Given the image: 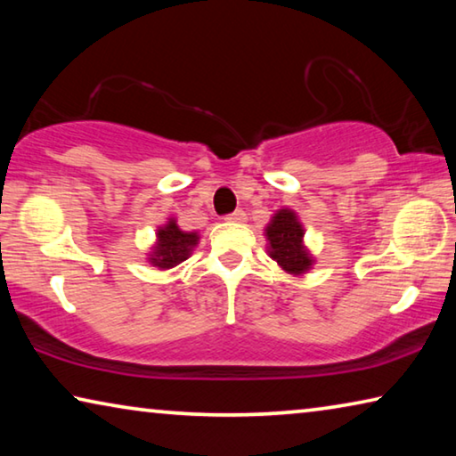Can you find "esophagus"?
<instances>
[{
    "label": "esophagus",
    "mask_w": 456,
    "mask_h": 456,
    "mask_svg": "<svg viewBox=\"0 0 456 456\" xmlns=\"http://www.w3.org/2000/svg\"><path fill=\"white\" fill-rule=\"evenodd\" d=\"M225 219L231 221V223H243V221H245V211L237 209V211H233V213H229Z\"/></svg>",
    "instance_id": "1"
}]
</instances>
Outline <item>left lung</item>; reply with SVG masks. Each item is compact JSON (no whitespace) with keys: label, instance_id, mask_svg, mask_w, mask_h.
Wrapping results in <instances>:
<instances>
[{"label":"left lung","instance_id":"8db88e82","mask_svg":"<svg viewBox=\"0 0 456 456\" xmlns=\"http://www.w3.org/2000/svg\"><path fill=\"white\" fill-rule=\"evenodd\" d=\"M269 257L288 273L302 275L312 267L314 259L304 247V227L291 209H280L265 229Z\"/></svg>","mask_w":456,"mask_h":456}]
</instances>
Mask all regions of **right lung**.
Returning a JSON list of instances; mask_svg holds the SVG:
<instances>
[{
    "mask_svg": "<svg viewBox=\"0 0 456 456\" xmlns=\"http://www.w3.org/2000/svg\"><path fill=\"white\" fill-rule=\"evenodd\" d=\"M157 237V245H154L149 261L160 269H171L189 259L192 247H197L199 241L197 233L181 231L175 219H168L167 225L159 229Z\"/></svg>",
    "mask_w": 456,
    "mask_h": 456,
    "instance_id": "right-lung-1",
    "label": "right lung"
}]
</instances>
